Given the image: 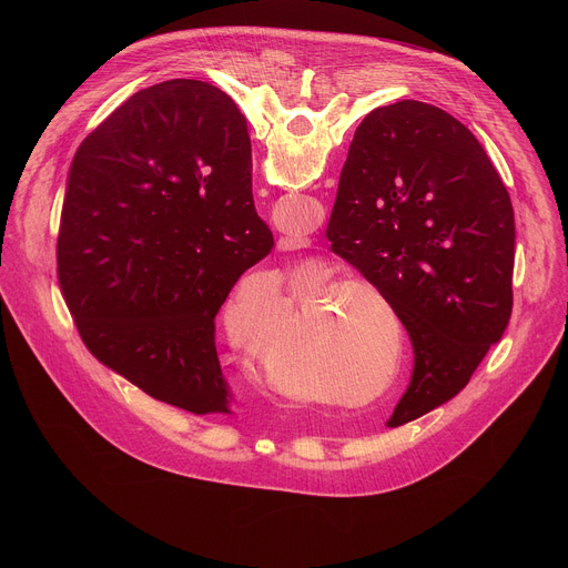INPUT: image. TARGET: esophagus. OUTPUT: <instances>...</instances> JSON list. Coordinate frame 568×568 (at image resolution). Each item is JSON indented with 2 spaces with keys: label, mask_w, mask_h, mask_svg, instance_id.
Instances as JSON below:
<instances>
[{
  "label": "esophagus",
  "mask_w": 568,
  "mask_h": 568,
  "mask_svg": "<svg viewBox=\"0 0 568 568\" xmlns=\"http://www.w3.org/2000/svg\"><path fill=\"white\" fill-rule=\"evenodd\" d=\"M298 242H301V240H296V237H283V240H281V247H283V250H298V247H301Z\"/></svg>",
  "instance_id": "34e87169"
}]
</instances>
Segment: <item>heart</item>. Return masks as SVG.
I'll return each instance as SVG.
<instances>
[{"mask_svg": "<svg viewBox=\"0 0 568 568\" xmlns=\"http://www.w3.org/2000/svg\"><path fill=\"white\" fill-rule=\"evenodd\" d=\"M328 276H331L328 272H318L307 281L310 285H317L318 282H323L324 285L312 290L310 296L301 301L296 312L298 326H305V323L323 307V303L326 301L333 303L346 294H362V296L382 301L379 290L362 276L326 283ZM351 316H353L351 303H346L337 316L328 314L326 321L318 326V331L312 333L301 359L307 371H314L323 382H328L337 390H353L355 382L362 375H368V371L377 364V357H379L375 351L362 344V339L351 326ZM261 362L265 366L267 379H272L276 388H283V384L292 382L290 368H285L278 351L263 348Z\"/></svg>", "mask_w": 568, "mask_h": 568, "instance_id": "b5f03b06", "label": "heart"}]
</instances>
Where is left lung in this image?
I'll use <instances>...</instances> for the list:
<instances>
[{"instance_id":"left-lung-1","label":"left lung","mask_w":568,"mask_h":568,"mask_svg":"<svg viewBox=\"0 0 568 568\" xmlns=\"http://www.w3.org/2000/svg\"><path fill=\"white\" fill-rule=\"evenodd\" d=\"M222 97L245 132V116ZM326 235L414 346L412 382L386 425L452 399L513 312L515 213L483 145L429 103L375 108L355 130Z\"/></svg>"}]
</instances>
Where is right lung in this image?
Segmentation results:
<instances>
[{"label":"right lung","instance_id":"1","mask_svg":"<svg viewBox=\"0 0 568 568\" xmlns=\"http://www.w3.org/2000/svg\"><path fill=\"white\" fill-rule=\"evenodd\" d=\"M272 245L250 134L202 80L132 94L73 156L58 235L64 301L90 353L159 402L233 414L215 314Z\"/></svg>","mask_w":568,"mask_h":568}]
</instances>
